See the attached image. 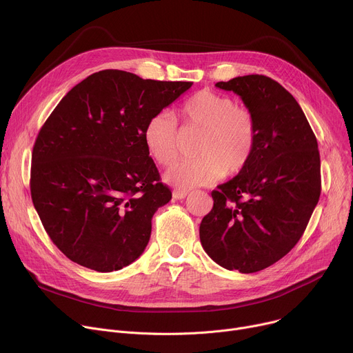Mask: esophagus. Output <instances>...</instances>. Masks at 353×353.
I'll list each match as a JSON object with an SVG mask.
<instances>
[{"mask_svg": "<svg viewBox=\"0 0 353 353\" xmlns=\"http://www.w3.org/2000/svg\"><path fill=\"white\" fill-rule=\"evenodd\" d=\"M187 195H188V191H185V190H180V188L173 190V198L174 199H184Z\"/></svg>", "mask_w": 353, "mask_h": 353, "instance_id": "esophagus-1", "label": "esophagus"}]
</instances>
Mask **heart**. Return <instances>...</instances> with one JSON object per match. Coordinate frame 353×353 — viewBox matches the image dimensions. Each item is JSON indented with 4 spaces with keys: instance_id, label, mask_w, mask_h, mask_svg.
Masks as SVG:
<instances>
[{
    "instance_id": "obj_1",
    "label": "heart",
    "mask_w": 353,
    "mask_h": 353,
    "mask_svg": "<svg viewBox=\"0 0 353 353\" xmlns=\"http://www.w3.org/2000/svg\"><path fill=\"white\" fill-rule=\"evenodd\" d=\"M177 114L183 130L199 132L195 143L198 158L173 165L165 173L169 184L192 188L244 170L257 143V121L248 109L234 106L226 94L204 89L190 96ZM143 142L155 162L172 165L180 143L176 119L166 112L150 117L143 128Z\"/></svg>"
}]
</instances>
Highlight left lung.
I'll list each match as a JSON object with an SVG mask.
<instances>
[{
    "label": "left lung",
    "mask_w": 353,
    "mask_h": 353,
    "mask_svg": "<svg viewBox=\"0 0 353 353\" xmlns=\"http://www.w3.org/2000/svg\"><path fill=\"white\" fill-rule=\"evenodd\" d=\"M215 86L239 94L254 114L257 143L244 170L212 191L199 240L221 267L251 274L279 261L303 234L321 192L319 145L276 81L244 75Z\"/></svg>",
    "instance_id": "obj_1"
}]
</instances>
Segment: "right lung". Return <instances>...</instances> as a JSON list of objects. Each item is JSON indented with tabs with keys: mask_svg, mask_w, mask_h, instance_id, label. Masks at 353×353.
I'll list each match as a JSON object with an SVG mask.
<instances>
[{
	"mask_svg": "<svg viewBox=\"0 0 353 353\" xmlns=\"http://www.w3.org/2000/svg\"><path fill=\"white\" fill-rule=\"evenodd\" d=\"M191 85L99 71L46 120L33 146L30 194L47 234L71 261L112 272L143 253L154 214L172 199L143 128Z\"/></svg>",
	"mask_w": 353,
	"mask_h": 353,
	"instance_id": "obj_1",
	"label": "right lung"
}]
</instances>
